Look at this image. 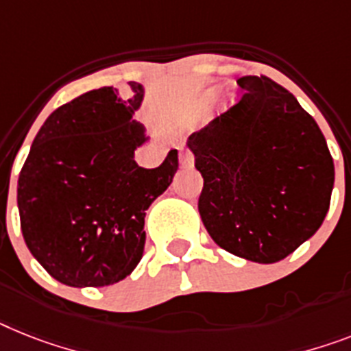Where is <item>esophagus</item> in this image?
<instances>
[{
	"label": "esophagus",
	"mask_w": 351,
	"mask_h": 351,
	"mask_svg": "<svg viewBox=\"0 0 351 351\" xmlns=\"http://www.w3.org/2000/svg\"><path fill=\"white\" fill-rule=\"evenodd\" d=\"M179 163L181 167H192L193 165V156L190 150H182L181 154H179Z\"/></svg>",
	"instance_id": "esophagus-1"
}]
</instances>
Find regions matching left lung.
Listing matches in <instances>:
<instances>
[{
  "label": "left lung",
  "mask_w": 351,
  "mask_h": 351,
  "mask_svg": "<svg viewBox=\"0 0 351 351\" xmlns=\"http://www.w3.org/2000/svg\"><path fill=\"white\" fill-rule=\"evenodd\" d=\"M239 102L188 138L204 179L199 213L228 253L274 263L319 230L334 159L314 118L269 77H242Z\"/></svg>",
  "instance_id": "obj_1"
}]
</instances>
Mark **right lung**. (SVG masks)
<instances>
[{
  "label": "right lung",
  "instance_id": "add662e5",
  "mask_svg": "<svg viewBox=\"0 0 351 351\" xmlns=\"http://www.w3.org/2000/svg\"><path fill=\"white\" fill-rule=\"evenodd\" d=\"M123 98L93 89L51 112L37 132L17 181L21 231L34 258L57 282L106 287L129 276L145 247V213L170 186L178 150L158 169H141L145 143L132 112L143 88Z\"/></svg>",
  "mask_w": 351,
  "mask_h": 351
}]
</instances>
